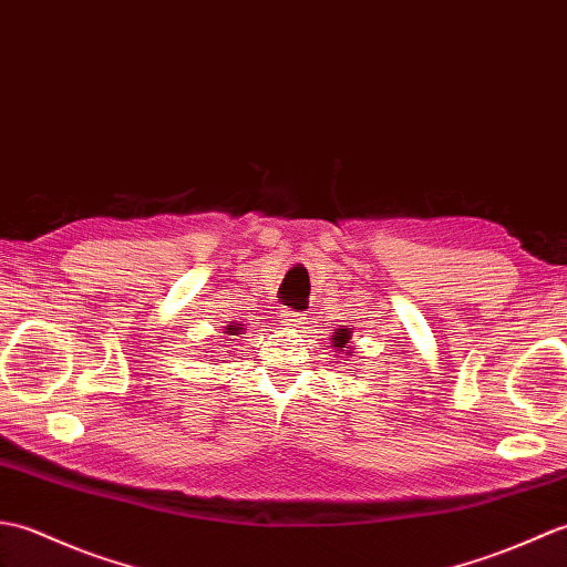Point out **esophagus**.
Wrapping results in <instances>:
<instances>
[{
	"instance_id": "34e87169",
	"label": "esophagus",
	"mask_w": 567,
	"mask_h": 567,
	"mask_svg": "<svg viewBox=\"0 0 567 567\" xmlns=\"http://www.w3.org/2000/svg\"><path fill=\"white\" fill-rule=\"evenodd\" d=\"M303 312H296V310H284L281 312V322L284 324H288V327H298V324H303Z\"/></svg>"
}]
</instances>
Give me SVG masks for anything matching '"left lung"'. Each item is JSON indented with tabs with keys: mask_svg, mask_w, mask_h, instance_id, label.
<instances>
[{
	"mask_svg": "<svg viewBox=\"0 0 567 567\" xmlns=\"http://www.w3.org/2000/svg\"><path fill=\"white\" fill-rule=\"evenodd\" d=\"M330 339H332V347L337 349V354H347V357L354 354V349L349 347V342H351V327L349 324H339Z\"/></svg>",
	"mask_w": 567,
	"mask_h": 567,
	"instance_id": "1",
	"label": "left lung"
}]
</instances>
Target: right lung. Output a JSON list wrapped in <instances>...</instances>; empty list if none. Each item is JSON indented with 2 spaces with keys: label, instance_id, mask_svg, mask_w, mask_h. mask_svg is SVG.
<instances>
[{
  "label": "right lung",
  "instance_id": "1",
  "mask_svg": "<svg viewBox=\"0 0 567 567\" xmlns=\"http://www.w3.org/2000/svg\"><path fill=\"white\" fill-rule=\"evenodd\" d=\"M243 332H245L243 322H230L228 327H225V332H223V342H225V344H230V342H233V337L243 334Z\"/></svg>",
  "mask_w": 567,
  "mask_h": 567
}]
</instances>
